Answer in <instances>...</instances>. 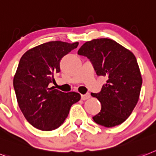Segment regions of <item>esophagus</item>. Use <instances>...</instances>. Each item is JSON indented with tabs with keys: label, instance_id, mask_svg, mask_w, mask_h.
<instances>
[{
	"label": "esophagus",
	"instance_id": "esophagus-1",
	"mask_svg": "<svg viewBox=\"0 0 156 156\" xmlns=\"http://www.w3.org/2000/svg\"><path fill=\"white\" fill-rule=\"evenodd\" d=\"M91 97L89 93H87V94H84V95H81V99L83 100H87V99H89Z\"/></svg>",
	"mask_w": 156,
	"mask_h": 156
}]
</instances>
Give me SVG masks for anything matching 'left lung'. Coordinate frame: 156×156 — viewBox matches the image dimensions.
Instances as JSON below:
<instances>
[{
    "label": "left lung",
    "instance_id": "left-lung-1",
    "mask_svg": "<svg viewBox=\"0 0 156 156\" xmlns=\"http://www.w3.org/2000/svg\"><path fill=\"white\" fill-rule=\"evenodd\" d=\"M78 54L87 56L98 76L107 77L101 92L91 93L101 103L94 121L106 127L123 123L138 103L142 85L140 68L130 50L108 38L94 39L81 46Z\"/></svg>",
    "mask_w": 156,
    "mask_h": 156
}]
</instances>
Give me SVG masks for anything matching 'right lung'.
Returning a JSON list of instances; mask_svg holds the SVG:
<instances>
[{
	"instance_id": "add662e5",
	"label": "right lung",
	"mask_w": 156,
	"mask_h": 156,
	"mask_svg": "<svg viewBox=\"0 0 156 156\" xmlns=\"http://www.w3.org/2000/svg\"><path fill=\"white\" fill-rule=\"evenodd\" d=\"M79 43L49 41L30 48L21 56L13 78V87L20 109L31 125L42 131L60 127L71 106L80 100L78 92H62L49 83L55 81L64 56Z\"/></svg>"
}]
</instances>
